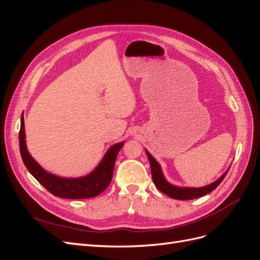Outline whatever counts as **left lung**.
<instances>
[{
	"label": "left lung",
	"instance_id": "1",
	"mask_svg": "<svg viewBox=\"0 0 260 260\" xmlns=\"http://www.w3.org/2000/svg\"><path fill=\"white\" fill-rule=\"evenodd\" d=\"M145 152L147 155V158L149 160V165H151V171H152V178H153L154 184L160 192H162L164 194L168 195L169 198L175 199V200H180V201L194 200V199L201 198V196H204V195L210 193L211 191H214L220 183H221V181L224 179L225 175L228 174V171H229V169H228L221 177L215 181V182H212L205 186H202V187L178 186V185H174V184L168 182L162 174V170H161L159 162L157 161L154 157L146 151V149H145Z\"/></svg>",
	"mask_w": 260,
	"mask_h": 260
}]
</instances>
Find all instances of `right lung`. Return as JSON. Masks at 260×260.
I'll return each instance as SVG.
<instances>
[{"mask_svg": "<svg viewBox=\"0 0 260 260\" xmlns=\"http://www.w3.org/2000/svg\"><path fill=\"white\" fill-rule=\"evenodd\" d=\"M124 142H119L112 145L104 155L103 159L89 175L78 178H62L55 176L51 172L44 170L34 157L30 155L26 145L25 121L21 116L20 131H19V148L20 155L26 168L46 190L55 196L61 199L81 200L94 198L105 191L113 178L116 157L119 153Z\"/></svg>", "mask_w": 260, "mask_h": 260, "instance_id": "right-lung-1", "label": "right lung"}]
</instances>
